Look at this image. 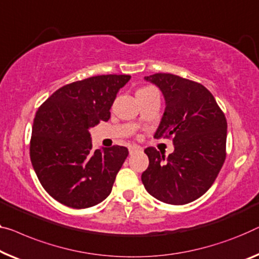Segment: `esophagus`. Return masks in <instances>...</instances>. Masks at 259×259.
<instances>
[{"label": "esophagus", "instance_id": "obj_1", "mask_svg": "<svg viewBox=\"0 0 259 259\" xmlns=\"http://www.w3.org/2000/svg\"><path fill=\"white\" fill-rule=\"evenodd\" d=\"M141 150H142V148H140V146H137V145H130L129 146V153L130 154L141 151Z\"/></svg>", "mask_w": 259, "mask_h": 259}]
</instances>
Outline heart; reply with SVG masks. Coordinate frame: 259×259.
Returning <instances> with one entry per match:
<instances>
[{
	"label": "heart",
	"instance_id": "b5f03b06",
	"mask_svg": "<svg viewBox=\"0 0 259 259\" xmlns=\"http://www.w3.org/2000/svg\"><path fill=\"white\" fill-rule=\"evenodd\" d=\"M143 90H145V88H142V90H140V91H143Z\"/></svg>",
	"mask_w": 259,
	"mask_h": 259
}]
</instances>
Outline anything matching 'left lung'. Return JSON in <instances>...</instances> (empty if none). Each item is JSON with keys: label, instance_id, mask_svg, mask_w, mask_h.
<instances>
[{"label": "left lung", "instance_id": "8db88e82", "mask_svg": "<svg viewBox=\"0 0 259 259\" xmlns=\"http://www.w3.org/2000/svg\"><path fill=\"white\" fill-rule=\"evenodd\" d=\"M144 80L159 88L166 106L154 137H172L175 151L165 158L146 148L149 166L142 183L159 201L186 204L209 190L225 163L226 116L201 83L169 73Z\"/></svg>", "mask_w": 259, "mask_h": 259}]
</instances>
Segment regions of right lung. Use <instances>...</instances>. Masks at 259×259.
I'll use <instances>...</instances> for the list:
<instances>
[{
  "label": "right lung",
  "mask_w": 259,
  "mask_h": 259,
  "mask_svg": "<svg viewBox=\"0 0 259 259\" xmlns=\"http://www.w3.org/2000/svg\"><path fill=\"white\" fill-rule=\"evenodd\" d=\"M130 75H96L56 91L33 118L30 158L44 190L65 206L88 208L110 194L129 151L92 150L90 129L110 118V108Z\"/></svg>",
  "instance_id": "right-lung-1"
}]
</instances>
